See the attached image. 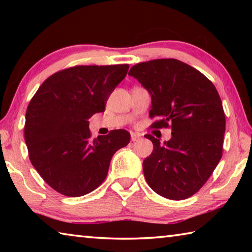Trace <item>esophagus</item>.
Returning a JSON list of instances; mask_svg holds the SVG:
<instances>
[{"label": "esophagus", "mask_w": 252, "mask_h": 252, "mask_svg": "<svg viewBox=\"0 0 252 252\" xmlns=\"http://www.w3.org/2000/svg\"><path fill=\"white\" fill-rule=\"evenodd\" d=\"M141 138V136H140L139 134H136V133H131V140L132 141H138V140Z\"/></svg>", "instance_id": "1"}]
</instances>
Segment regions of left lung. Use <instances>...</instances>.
Returning a JSON list of instances; mask_svg holds the SVG:
<instances>
[{"label":"left lung","instance_id":"1","mask_svg":"<svg viewBox=\"0 0 252 252\" xmlns=\"http://www.w3.org/2000/svg\"><path fill=\"white\" fill-rule=\"evenodd\" d=\"M129 74L151 94L149 116L158 120L152 129L171 127L164 144L151 134L153 151L143 161V173L151 189L171 200L193 195L222 157L225 117L213 83L187 63L158 59L133 65Z\"/></svg>","mask_w":252,"mask_h":252}]
</instances>
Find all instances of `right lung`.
Masks as SVG:
<instances>
[{
	"instance_id": "right-lung-1",
	"label": "right lung",
	"mask_w": 252,
	"mask_h": 252,
	"mask_svg": "<svg viewBox=\"0 0 252 252\" xmlns=\"http://www.w3.org/2000/svg\"><path fill=\"white\" fill-rule=\"evenodd\" d=\"M129 64L75 65L49 76L30 101L24 139L31 163L57 192L81 197L106 178L110 161L130 142L126 130L91 139L89 119L103 112Z\"/></svg>"
}]
</instances>
